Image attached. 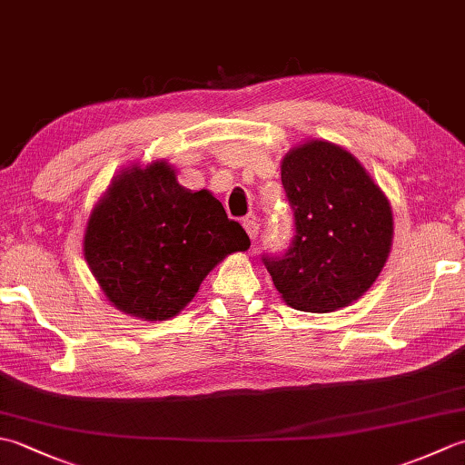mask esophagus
<instances>
[{"label":"esophagus","mask_w":465,"mask_h":465,"mask_svg":"<svg viewBox=\"0 0 465 465\" xmlns=\"http://www.w3.org/2000/svg\"><path fill=\"white\" fill-rule=\"evenodd\" d=\"M243 230H245V233L250 235L252 240H255L258 238V233H260V223H258V220H243Z\"/></svg>","instance_id":"34e87169"}]
</instances>
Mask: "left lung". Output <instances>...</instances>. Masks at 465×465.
Here are the masks:
<instances>
[{"instance_id": "left-lung-1", "label": "left lung", "mask_w": 465, "mask_h": 465, "mask_svg": "<svg viewBox=\"0 0 465 465\" xmlns=\"http://www.w3.org/2000/svg\"><path fill=\"white\" fill-rule=\"evenodd\" d=\"M282 183L295 238L282 258H263L275 290L300 312L348 308L371 288L390 258L388 195L358 157L328 140L292 147L282 160Z\"/></svg>"}]
</instances>
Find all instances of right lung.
Segmentation results:
<instances>
[{"label":"right lung","mask_w":465,"mask_h":465,"mask_svg":"<svg viewBox=\"0 0 465 465\" xmlns=\"http://www.w3.org/2000/svg\"><path fill=\"white\" fill-rule=\"evenodd\" d=\"M248 248L222 202L185 190L165 160L114 175L84 233V258L107 302L145 322L172 320L217 263Z\"/></svg>","instance_id":"obj_1"}]
</instances>
